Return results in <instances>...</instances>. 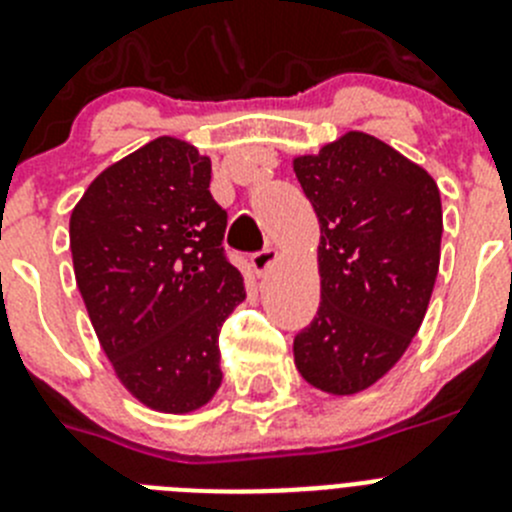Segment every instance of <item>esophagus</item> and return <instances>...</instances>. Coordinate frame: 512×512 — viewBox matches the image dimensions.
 I'll return each mask as SVG.
<instances>
[{"label": "esophagus", "instance_id": "1", "mask_svg": "<svg viewBox=\"0 0 512 512\" xmlns=\"http://www.w3.org/2000/svg\"><path fill=\"white\" fill-rule=\"evenodd\" d=\"M276 264H279V251H276V248H264V251L253 253L251 256V266L259 276L269 274Z\"/></svg>", "mask_w": 512, "mask_h": 512}]
</instances>
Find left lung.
I'll use <instances>...</instances> for the list:
<instances>
[{
    "mask_svg": "<svg viewBox=\"0 0 512 512\" xmlns=\"http://www.w3.org/2000/svg\"><path fill=\"white\" fill-rule=\"evenodd\" d=\"M294 172L320 220V309L294 337V363L332 396L365 391L424 322L442 256L434 177L365 131H348Z\"/></svg>",
    "mask_w": 512,
    "mask_h": 512,
    "instance_id": "obj_1",
    "label": "left lung"
}]
</instances>
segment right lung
<instances>
[{"label": "right lung", "instance_id": "right-lung-1", "mask_svg": "<svg viewBox=\"0 0 512 512\" xmlns=\"http://www.w3.org/2000/svg\"><path fill=\"white\" fill-rule=\"evenodd\" d=\"M210 157L157 137L106 167L70 213V253L103 353L131 396L190 414L220 388L218 335L246 299L223 253Z\"/></svg>", "mask_w": 512, "mask_h": 512}]
</instances>
